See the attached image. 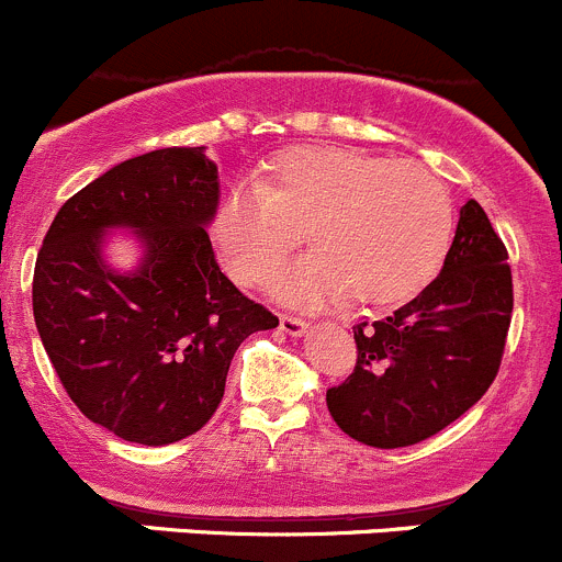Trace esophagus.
Here are the masks:
<instances>
[{"label":"esophagus","mask_w":562,"mask_h":562,"mask_svg":"<svg viewBox=\"0 0 562 562\" xmlns=\"http://www.w3.org/2000/svg\"><path fill=\"white\" fill-rule=\"evenodd\" d=\"M281 330L286 333V336H303L305 330H308V322L300 319V316H289V314H281Z\"/></svg>","instance_id":"esophagus-1"}]
</instances>
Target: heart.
<instances>
[{"label":"heart","instance_id":"b5f03b06","mask_svg":"<svg viewBox=\"0 0 562 562\" xmlns=\"http://www.w3.org/2000/svg\"><path fill=\"white\" fill-rule=\"evenodd\" d=\"M308 235L314 251L276 270L289 305H396L435 279L453 229L451 193L418 160L355 147H297L268 180H243L215 207V248L232 279L259 283Z\"/></svg>","mask_w":562,"mask_h":562}]
</instances>
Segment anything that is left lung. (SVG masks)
<instances>
[{
	"label": "left lung",
	"mask_w": 562,
	"mask_h": 562,
	"mask_svg": "<svg viewBox=\"0 0 562 562\" xmlns=\"http://www.w3.org/2000/svg\"><path fill=\"white\" fill-rule=\"evenodd\" d=\"M510 311L508 251L470 199L440 276L391 316L355 327V371L327 391L338 429L371 448H407L451 426L497 376Z\"/></svg>",
	"instance_id": "8db88e82"
}]
</instances>
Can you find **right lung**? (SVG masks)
<instances>
[{"label": "right lung", "instance_id": "1", "mask_svg": "<svg viewBox=\"0 0 562 562\" xmlns=\"http://www.w3.org/2000/svg\"><path fill=\"white\" fill-rule=\"evenodd\" d=\"M218 199L204 147L153 149L70 196L37 254L32 311L48 360L76 407L127 442L169 446L202 429L237 347L279 325L215 262ZM120 228L143 248L125 274L102 254Z\"/></svg>", "mask_w": 562, "mask_h": 562}]
</instances>
